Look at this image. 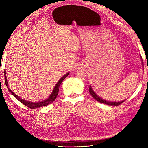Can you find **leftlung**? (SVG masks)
Wrapping results in <instances>:
<instances>
[{
    "instance_id": "obj_1",
    "label": "left lung",
    "mask_w": 148,
    "mask_h": 148,
    "mask_svg": "<svg viewBox=\"0 0 148 148\" xmlns=\"http://www.w3.org/2000/svg\"><path fill=\"white\" fill-rule=\"evenodd\" d=\"M89 93L91 94V95L95 98V99L98 101L99 102L101 103H103V104H107V105H109V106H119L120 104H122V103H123L125 101H121V102H107L104 99H101V98L100 97L98 96L93 91L92 89L91 88V86H89Z\"/></svg>"
}]
</instances>
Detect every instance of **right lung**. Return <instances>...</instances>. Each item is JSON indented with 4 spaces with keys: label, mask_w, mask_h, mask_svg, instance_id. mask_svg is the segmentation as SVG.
<instances>
[{
    "label": "right lung",
    "mask_w": 148,
    "mask_h": 148,
    "mask_svg": "<svg viewBox=\"0 0 148 148\" xmlns=\"http://www.w3.org/2000/svg\"><path fill=\"white\" fill-rule=\"evenodd\" d=\"M69 73H67L66 75H65L63 77H62V78H60L59 79V81L57 82V83L56 84L54 88H53V91H52V92L51 94V95L50 96V97L48 98V99L44 100V101H43L42 102H30V101H26L25 99H21V98H20V97L16 96L15 93H13V92H12L10 90V88H8V86L7 80L6 76H5L6 75L5 70L4 71V76H5V84H6V86H7V88L8 89V91H9L12 93V95H13V96H14L20 102H21L22 104H24L26 106H27L28 107H29V108H30V109H36V108H38V107H43V106H47V105H48L49 104H51V103H52L53 101H54L55 99H56V97H57L58 93H59V86H60V84L62 83V82L64 81V79L67 77V76L69 75Z\"/></svg>",
    "instance_id": "obj_1"
}]
</instances>
